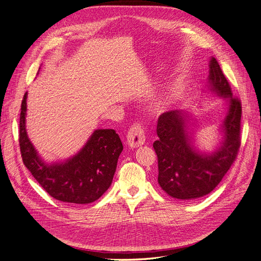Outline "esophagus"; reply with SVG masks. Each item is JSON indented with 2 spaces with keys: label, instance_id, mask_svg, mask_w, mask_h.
Masks as SVG:
<instances>
[{
  "label": "esophagus",
  "instance_id": "34e87169",
  "mask_svg": "<svg viewBox=\"0 0 261 261\" xmlns=\"http://www.w3.org/2000/svg\"><path fill=\"white\" fill-rule=\"evenodd\" d=\"M145 132L139 123L132 125L127 134V145L130 148H138L145 144Z\"/></svg>",
  "mask_w": 261,
  "mask_h": 261
}]
</instances>
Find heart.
Masks as SVG:
<instances>
[{"label": "heart", "instance_id": "obj_1", "mask_svg": "<svg viewBox=\"0 0 261 261\" xmlns=\"http://www.w3.org/2000/svg\"><path fill=\"white\" fill-rule=\"evenodd\" d=\"M171 98H172V92L170 91L169 93L164 94L163 97H161L159 100L156 101V103H155V108H156L158 110H162V109H164L165 107H167V106L170 103Z\"/></svg>", "mask_w": 261, "mask_h": 261}]
</instances>
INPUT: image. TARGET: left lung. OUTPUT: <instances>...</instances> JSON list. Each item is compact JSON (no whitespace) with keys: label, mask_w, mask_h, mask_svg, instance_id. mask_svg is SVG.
Masks as SVG:
<instances>
[{"label":"left lung","mask_w":261,"mask_h":261,"mask_svg":"<svg viewBox=\"0 0 261 261\" xmlns=\"http://www.w3.org/2000/svg\"><path fill=\"white\" fill-rule=\"evenodd\" d=\"M209 88L228 100V111L222 123L223 141L215 152H198L186 130L188 115L183 111H169L158 118L153 143L158 156V183L173 198L194 200L211 193L230 170L241 147V100L233 97L231 86L218 61L209 64Z\"/></svg>","instance_id":"8db88e82"}]
</instances>
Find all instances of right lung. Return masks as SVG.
Returning a JSON list of instances; mask_svg holds the SVG:
<instances>
[{
    "label": "right lung",
    "instance_id": "right-lung-1",
    "mask_svg": "<svg viewBox=\"0 0 261 261\" xmlns=\"http://www.w3.org/2000/svg\"><path fill=\"white\" fill-rule=\"evenodd\" d=\"M27 92L19 118V147L25 167L53 198L70 203L99 199L112 183L123 145L114 129L94 130L85 147L65 162L46 164L38 155L26 132Z\"/></svg>",
    "mask_w": 261,
    "mask_h": 261
}]
</instances>
